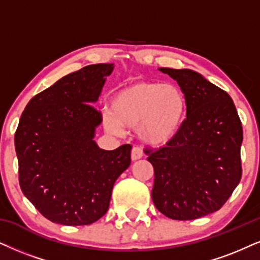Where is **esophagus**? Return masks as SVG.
<instances>
[{
	"label": "esophagus",
	"instance_id": "34e87169",
	"mask_svg": "<svg viewBox=\"0 0 260 260\" xmlns=\"http://www.w3.org/2000/svg\"><path fill=\"white\" fill-rule=\"evenodd\" d=\"M131 157H132V160H137L140 159L143 157V150L140 147L134 146L132 149V152H131Z\"/></svg>",
	"mask_w": 260,
	"mask_h": 260
}]
</instances>
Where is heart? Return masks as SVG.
I'll return each mask as SVG.
<instances>
[{
	"mask_svg": "<svg viewBox=\"0 0 260 260\" xmlns=\"http://www.w3.org/2000/svg\"><path fill=\"white\" fill-rule=\"evenodd\" d=\"M187 114V98L181 88L159 81L136 80L120 88L111 100V114L104 126L121 133L122 126L137 127L149 145L163 146L175 139Z\"/></svg>",
	"mask_w": 260,
	"mask_h": 260,
	"instance_id": "heart-1",
	"label": "heart"
}]
</instances>
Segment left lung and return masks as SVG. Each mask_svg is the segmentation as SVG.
<instances>
[{
  "label": "left lung",
  "instance_id": "1",
  "mask_svg": "<svg viewBox=\"0 0 260 260\" xmlns=\"http://www.w3.org/2000/svg\"><path fill=\"white\" fill-rule=\"evenodd\" d=\"M159 71L181 87L187 114L175 139L144 150L154 170L151 196L167 217L196 219L221 209L241 180L242 124L231 96L203 75Z\"/></svg>",
  "mask_w": 260,
  "mask_h": 260
}]
</instances>
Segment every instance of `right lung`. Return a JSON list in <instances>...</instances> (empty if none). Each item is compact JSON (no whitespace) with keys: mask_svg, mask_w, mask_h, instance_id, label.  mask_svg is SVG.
<instances>
[{"mask_svg":"<svg viewBox=\"0 0 260 260\" xmlns=\"http://www.w3.org/2000/svg\"><path fill=\"white\" fill-rule=\"evenodd\" d=\"M113 63L90 64L36 94L22 111L14 143L26 198L54 223L87 225L106 215L132 145L107 151L93 140L98 100Z\"/></svg>","mask_w":260,"mask_h":260,"instance_id":"1","label":"right lung"}]
</instances>
